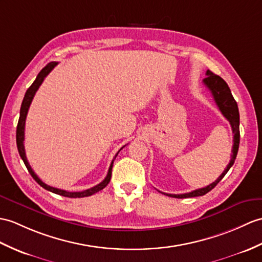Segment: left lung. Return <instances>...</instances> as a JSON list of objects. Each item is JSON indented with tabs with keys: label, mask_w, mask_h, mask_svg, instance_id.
I'll use <instances>...</instances> for the list:
<instances>
[{
	"label": "left lung",
	"mask_w": 262,
	"mask_h": 262,
	"mask_svg": "<svg viewBox=\"0 0 262 262\" xmlns=\"http://www.w3.org/2000/svg\"><path fill=\"white\" fill-rule=\"evenodd\" d=\"M206 78L203 79V83L205 84V87L208 88L212 96H213V99L216 103V106L220 109V112L222 115L226 117L229 123L231 125V128H232V133L234 134L233 136V146H232V155H231V160L230 163L228 164L227 168L224 169L223 173L219 176V178L211 183L210 185L202 187V188H198V190H194L192 192L184 193V194H167V193H163L167 196H172L176 199H186V198H194V196H202L204 194L210 192L212 188H214L216 184L220 182L224 175L228 173L231 166L233 165V163L235 161L236 154H238V149H239V143H240V129H239V125H240V115H239V109L238 105H236V101L234 100L232 94H231V90L228 86V83L223 80L221 77H219L214 75L213 72L208 70L206 71Z\"/></svg>",
	"instance_id": "8db88e82"
}]
</instances>
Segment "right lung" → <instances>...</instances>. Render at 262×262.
<instances>
[{
    "label": "right lung",
    "instance_id": "1",
    "mask_svg": "<svg viewBox=\"0 0 262 262\" xmlns=\"http://www.w3.org/2000/svg\"><path fill=\"white\" fill-rule=\"evenodd\" d=\"M57 64H58V62H54V61H53V62H50V63H48V64L45 67V68L39 72V75L36 76L35 80L33 81V83L31 84V86H30V88L27 90L26 95H24V98H23L22 105H21V109H20L19 123H17V127H16V145H17V150H19V154H20V156H21L22 161L24 162V164H26V166H27V168H28L29 173L31 174L32 178L36 181V183L40 184L42 187L46 188V190L50 191V192H52V193L59 194V195H62V196H66V198H84V196H90V195H93V194L101 191L102 188H105V187L107 186V184L109 183V181H111V179H112V169H113L114 161H115V159H116V156L118 155L119 150H120L121 148H123V147H121V148L117 151V154L115 155L114 160H113V162H112V164H111V166H109L108 173H107V176L105 178V180H103V181L101 182V183L97 184L96 186L91 187V188H88V190L81 191V192H68V191L60 190V188L52 187V186H50V185H48V184L43 183V182H42V181L38 178V175H36V174L33 172V169L31 168V166H30V164H29V162H28V160H27V156H26V150H24V144H23V142H24V126H26V118H27V115H28V111H29V108H30V105H31L32 99H33V97H34V95H35V93H36V90L39 89V87L41 86V83L43 82L45 78H46L49 74H50L51 70H52Z\"/></svg>",
    "mask_w": 262,
    "mask_h": 262
}]
</instances>
